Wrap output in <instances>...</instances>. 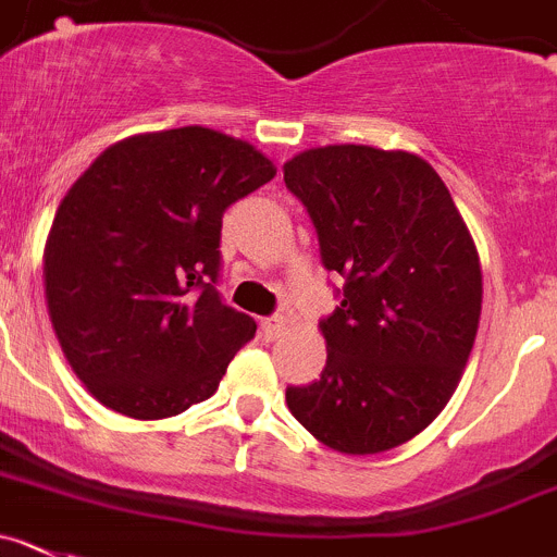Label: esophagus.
I'll list each match as a JSON object with an SVG mask.
<instances>
[{"mask_svg": "<svg viewBox=\"0 0 557 557\" xmlns=\"http://www.w3.org/2000/svg\"><path fill=\"white\" fill-rule=\"evenodd\" d=\"M285 330V321L280 319V315H267V319H261V332L267 341H274V337L283 335Z\"/></svg>", "mask_w": 557, "mask_h": 557, "instance_id": "esophagus-1", "label": "esophagus"}]
</instances>
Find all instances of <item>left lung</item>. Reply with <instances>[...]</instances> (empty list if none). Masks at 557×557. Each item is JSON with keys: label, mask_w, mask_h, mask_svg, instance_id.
<instances>
[{"label": "left lung", "mask_w": 557, "mask_h": 557, "mask_svg": "<svg viewBox=\"0 0 557 557\" xmlns=\"http://www.w3.org/2000/svg\"><path fill=\"white\" fill-rule=\"evenodd\" d=\"M321 261L343 277L326 366L285 404L337 454L398 448L450 401L481 319L478 249L448 186L407 150L326 145L285 161Z\"/></svg>", "instance_id": "8db88e82"}]
</instances>
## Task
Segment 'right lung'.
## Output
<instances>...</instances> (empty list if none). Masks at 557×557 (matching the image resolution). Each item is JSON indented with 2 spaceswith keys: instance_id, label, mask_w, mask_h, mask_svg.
Wrapping results in <instances>:
<instances>
[{
  "instance_id": "right-lung-1",
  "label": "right lung",
  "mask_w": 557,
  "mask_h": 557,
  "mask_svg": "<svg viewBox=\"0 0 557 557\" xmlns=\"http://www.w3.org/2000/svg\"><path fill=\"white\" fill-rule=\"evenodd\" d=\"M277 175L202 126L109 145L62 197L44 249L49 319L103 407L137 420L211 398L255 321L222 305V214Z\"/></svg>"
}]
</instances>
